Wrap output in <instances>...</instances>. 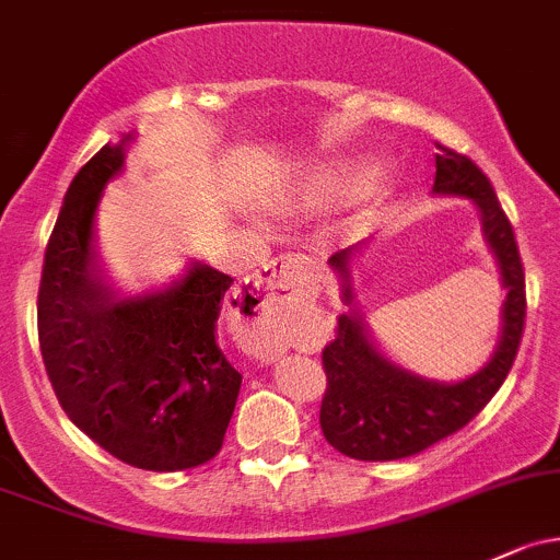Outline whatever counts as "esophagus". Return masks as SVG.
I'll return each mask as SVG.
<instances>
[{
	"instance_id": "1",
	"label": "esophagus",
	"mask_w": 560,
	"mask_h": 560,
	"mask_svg": "<svg viewBox=\"0 0 560 560\" xmlns=\"http://www.w3.org/2000/svg\"><path fill=\"white\" fill-rule=\"evenodd\" d=\"M304 272V256L299 254H288V256H280L278 261L269 264V272L264 282H267L269 288H280V291H293V288L299 285V275Z\"/></svg>"
}]
</instances>
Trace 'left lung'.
Instances as JSON below:
<instances>
[{
  "instance_id": "left-lung-1",
  "label": "left lung",
  "mask_w": 560,
  "mask_h": 560,
  "mask_svg": "<svg viewBox=\"0 0 560 560\" xmlns=\"http://www.w3.org/2000/svg\"><path fill=\"white\" fill-rule=\"evenodd\" d=\"M432 191L467 197L480 210L483 237L494 250L502 288L508 291L502 334L494 354L478 374L443 384L411 374L384 358L358 310L341 315L336 339L323 350L328 387L320 406V427L330 446L352 459H402L454 435L494 398L518 354L526 320V280L513 226L499 206L494 186L470 158L438 143ZM350 258L352 248L330 256V267L345 280L341 296L347 304H352Z\"/></svg>"
}]
</instances>
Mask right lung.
<instances>
[{"label":"right lung","instance_id":"1","mask_svg":"<svg viewBox=\"0 0 560 560\" xmlns=\"http://www.w3.org/2000/svg\"><path fill=\"white\" fill-rule=\"evenodd\" d=\"M130 141L106 143L66 191L42 267L39 350L66 417L90 441L125 465L176 472L219 454L237 402L243 376L215 336L234 280L202 261L138 296L101 280L95 213Z\"/></svg>","mask_w":560,"mask_h":560}]
</instances>
